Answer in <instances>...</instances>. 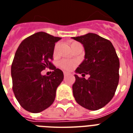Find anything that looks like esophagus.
I'll use <instances>...</instances> for the list:
<instances>
[{"mask_svg":"<svg viewBox=\"0 0 133 133\" xmlns=\"http://www.w3.org/2000/svg\"><path fill=\"white\" fill-rule=\"evenodd\" d=\"M63 75H64V77H65L67 76V75H68V73L67 72H63Z\"/></svg>","mask_w":133,"mask_h":133,"instance_id":"34e87169","label":"esophagus"}]
</instances>
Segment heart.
Returning a JSON list of instances; mask_svg holds the SVG:
<instances>
[{
	"label": "heart",
	"mask_w": 133,
	"mask_h": 133,
	"mask_svg": "<svg viewBox=\"0 0 133 133\" xmlns=\"http://www.w3.org/2000/svg\"><path fill=\"white\" fill-rule=\"evenodd\" d=\"M78 44V43L77 42H73L71 43V47L73 46L74 45ZM75 63L74 61H68V60H63L61 61L59 63V66L61 68L65 70L70 71L72 70L75 67Z\"/></svg>",
	"instance_id": "b5f03b06"
}]
</instances>
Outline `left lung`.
I'll list each match as a JSON object with an SVG mask.
<instances>
[{"label":"left lung","instance_id":"obj_1","mask_svg":"<svg viewBox=\"0 0 133 133\" xmlns=\"http://www.w3.org/2000/svg\"><path fill=\"white\" fill-rule=\"evenodd\" d=\"M83 45L84 60L75 70L73 95L79 105L97 110L110 101L119 83V60L110 41L96 34L88 33L72 37ZM89 74L88 80L77 75Z\"/></svg>","mask_w":133,"mask_h":133}]
</instances>
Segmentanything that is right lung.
<instances>
[{"label": "right lung", "mask_w": 133, "mask_h": 133, "mask_svg": "<svg viewBox=\"0 0 133 133\" xmlns=\"http://www.w3.org/2000/svg\"><path fill=\"white\" fill-rule=\"evenodd\" d=\"M61 39L46 32H37L23 41L16 52L11 68L13 91L27 111L41 112L54 102L63 72L50 61L55 43ZM45 68L54 70L49 77L41 74Z\"/></svg>", "instance_id": "add662e5"}]
</instances>
